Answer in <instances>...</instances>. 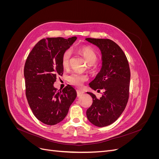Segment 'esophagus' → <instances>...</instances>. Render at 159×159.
<instances>
[{
	"mask_svg": "<svg viewBox=\"0 0 159 159\" xmlns=\"http://www.w3.org/2000/svg\"><path fill=\"white\" fill-rule=\"evenodd\" d=\"M83 93H84V91L83 90H80V89H78L77 90V95L79 97L81 95H82Z\"/></svg>",
	"mask_w": 159,
	"mask_h": 159,
	"instance_id": "esophagus-1",
	"label": "esophagus"
}]
</instances>
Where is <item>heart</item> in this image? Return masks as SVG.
Returning <instances> with one entry per match:
<instances>
[{
    "instance_id": "obj_1",
    "label": "heart",
    "mask_w": 159,
    "mask_h": 159,
    "mask_svg": "<svg viewBox=\"0 0 159 159\" xmlns=\"http://www.w3.org/2000/svg\"><path fill=\"white\" fill-rule=\"evenodd\" d=\"M78 52L80 55L82 56L88 65L91 66L90 69L93 70L94 67L92 66L97 62L98 57L95 51L89 46H84L79 48ZM71 58V51L70 50H66L61 56V64L64 68H68L70 65V61ZM88 80V77L87 75L81 74L78 72H74L68 78L69 82L77 87H80L83 84Z\"/></svg>"
}]
</instances>
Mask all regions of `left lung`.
<instances>
[{
	"instance_id": "left-lung-1",
	"label": "left lung",
	"mask_w": 159,
	"mask_h": 159,
	"mask_svg": "<svg viewBox=\"0 0 159 159\" xmlns=\"http://www.w3.org/2000/svg\"><path fill=\"white\" fill-rule=\"evenodd\" d=\"M85 40L99 48L103 61L102 70L89 86L95 91L105 90L99 99L88 92L93 103L86 115L94 125L103 127L114 123L125 109L129 97L131 72L125 54L115 42L90 38Z\"/></svg>"
}]
</instances>
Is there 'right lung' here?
I'll use <instances>...</instances> for the list:
<instances>
[{
    "label": "right lung",
    "mask_w": 159,
    "mask_h": 159,
    "mask_svg": "<svg viewBox=\"0 0 159 159\" xmlns=\"http://www.w3.org/2000/svg\"><path fill=\"white\" fill-rule=\"evenodd\" d=\"M73 36L48 38L38 42L28 54L24 68L26 96L34 116L43 123L54 125L63 120L76 98L70 85L57 91L54 87L62 75L61 56L76 40Z\"/></svg>",
    "instance_id": "1"
}]
</instances>
